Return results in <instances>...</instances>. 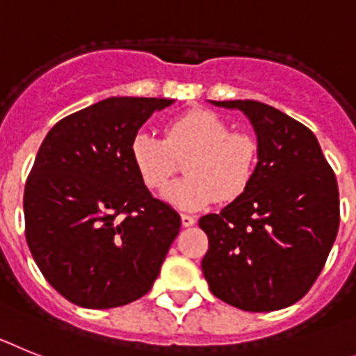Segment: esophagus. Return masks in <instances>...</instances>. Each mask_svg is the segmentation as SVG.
<instances>
[{"label": "esophagus", "mask_w": 356, "mask_h": 356, "mask_svg": "<svg viewBox=\"0 0 356 356\" xmlns=\"http://www.w3.org/2000/svg\"><path fill=\"white\" fill-rule=\"evenodd\" d=\"M181 222H182V225H184V227H191V225L195 224V216L188 215V213H182Z\"/></svg>", "instance_id": "34e87169"}]
</instances>
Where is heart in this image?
Returning a JSON list of instances; mask_svg holds the SVG:
<instances>
[{
	"label": "heart",
	"instance_id": "obj_1",
	"mask_svg": "<svg viewBox=\"0 0 356 356\" xmlns=\"http://www.w3.org/2000/svg\"><path fill=\"white\" fill-rule=\"evenodd\" d=\"M134 168L145 186H168L182 161L188 177L165 191L179 209H200L213 200L238 199L249 188L258 165V143L251 134L231 132L229 123L211 111L195 109L170 120L165 140L140 132L131 143Z\"/></svg>",
	"mask_w": 356,
	"mask_h": 356
}]
</instances>
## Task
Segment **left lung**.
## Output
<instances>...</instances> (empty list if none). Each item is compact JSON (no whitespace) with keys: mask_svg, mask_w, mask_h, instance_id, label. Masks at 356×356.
<instances>
[{"mask_svg":"<svg viewBox=\"0 0 356 356\" xmlns=\"http://www.w3.org/2000/svg\"><path fill=\"white\" fill-rule=\"evenodd\" d=\"M238 109L258 136V165L242 195L199 220L209 249L202 272L213 296L245 312L298 302L319 277L339 231V186L314 132L254 100Z\"/></svg>","mask_w":356,"mask_h":356,"instance_id":"8db88e82","label":"left lung"}]
</instances>
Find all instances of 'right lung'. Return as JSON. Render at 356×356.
Wrapping results in <instances>:
<instances>
[{
    "label": "right lung",
    "mask_w": 356,
    "mask_h": 356,
    "mask_svg": "<svg viewBox=\"0 0 356 356\" xmlns=\"http://www.w3.org/2000/svg\"><path fill=\"white\" fill-rule=\"evenodd\" d=\"M174 100L113 97L46 134L24 184V236L49 285L73 305L116 308L152 289L181 216L154 199L131 143Z\"/></svg>",
    "instance_id": "right-lung-1"
}]
</instances>
